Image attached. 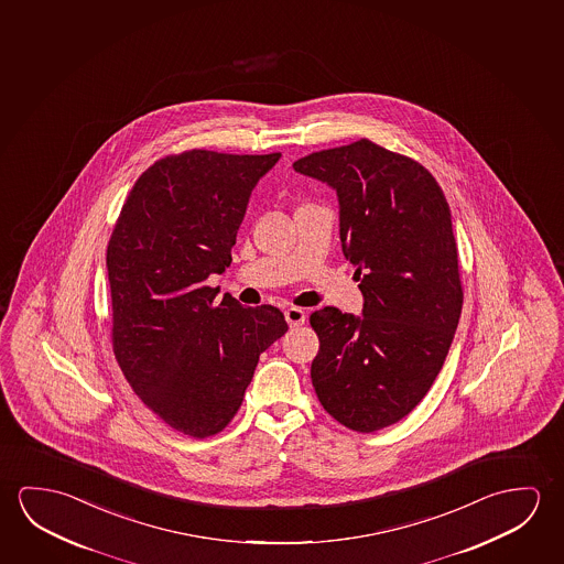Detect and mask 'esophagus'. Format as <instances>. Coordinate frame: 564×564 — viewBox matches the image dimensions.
Masks as SVG:
<instances>
[{
	"label": "esophagus",
	"mask_w": 564,
	"mask_h": 564,
	"mask_svg": "<svg viewBox=\"0 0 564 564\" xmlns=\"http://www.w3.org/2000/svg\"><path fill=\"white\" fill-rule=\"evenodd\" d=\"M284 317H286L290 327H300V325H304L305 312L300 310V307H288L286 312H284Z\"/></svg>",
	"instance_id": "1"
}]
</instances>
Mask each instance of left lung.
Segmentation results:
<instances>
[{"label": "left lung", "mask_w": 564, "mask_h": 564, "mask_svg": "<svg viewBox=\"0 0 564 564\" xmlns=\"http://www.w3.org/2000/svg\"><path fill=\"white\" fill-rule=\"evenodd\" d=\"M294 171L339 197L343 254L362 315L312 313V384L325 412L358 433L393 425L430 392L463 310L451 209L420 162L368 139L312 152Z\"/></svg>", "instance_id": "1"}]
</instances>
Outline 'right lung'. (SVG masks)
Listing matches in <instances>:
<instances>
[{"label": "right lung", "mask_w": 564, "mask_h": 564, "mask_svg": "<svg viewBox=\"0 0 564 564\" xmlns=\"http://www.w3.org/2000/svg\"><path fill=\"white\" fill-rule=\"evenodd\" d=\"M278 159L169 154L134 182L109 239L117 362L139 400L188 437L231 423L260 352L288 332L278 307L219 302L206 284L231 264L252 188Z\"/></svg>", "instance_id": "1"}]
</instances>
